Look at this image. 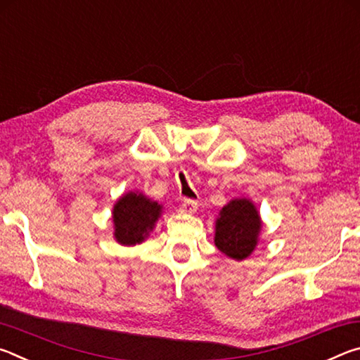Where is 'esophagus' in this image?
<instances>
[{"mask_svg":"<svg viewBox=\"0 0 360 360\" xmlns=\"http://www.w3.org/2000/svg\"><path fill=\"white\" fill-rule=\"evenodd\" d=\"M198 208V203L195 202V200H184V202L181 203V212H184V214H193L195 211Z\"/></svg>","mask_w":360,"mask_h":360,"instance_id":"34e87169","label":"esophagus"}]
</instances>
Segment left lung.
<instances>
[{"label":"left lung","mask_w":360,"mask_h":360,"mask_svg":"<svg viewBox=\"0 0 360 360\" xmlns=\"http://www.w3.org/2000/svg\"><path fill=\"white\" fill-rule=\"evenodd\" d=\"M262 217L249 198H233L216 217L214 245L233 260H245L259 245Z\"/></svg>","instance_id":"8db88e82"}]
</instances>
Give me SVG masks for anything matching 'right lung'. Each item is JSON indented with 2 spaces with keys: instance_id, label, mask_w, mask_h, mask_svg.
<instances>
[{
  "instance_id": "right-lung-1",
  "label": "right lung",
  "mask_w": 360,
  "mask_h": 360,
  "mask_svg": "<svg viewBox=\"0 0 360 360\" xmlns=\"http://www.w3.org/2000/svg\"><path fill=\"white\" fill-rule=\"evenodd\" d=\"M163 206L139 191L127 192L114 203V240L122 246H135L148 238L162 217Z\"/></svg>"
}]
</instances>
